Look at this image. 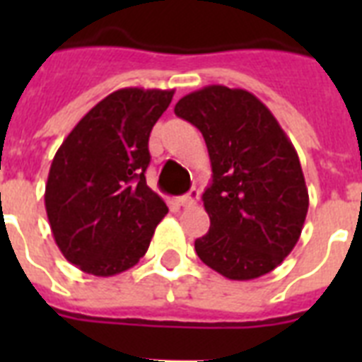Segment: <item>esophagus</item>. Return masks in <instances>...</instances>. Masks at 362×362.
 Segmentation results:
<instances>
[{
  "label": "esophagus",
  "mask_w": 362,
  "mask_h": 362,
  "mask_svg": "<svg viewBox=\"0 0 362 362\" xmlns=\"http://www.w3.org/2000/svg\"><path fill=\"white\" fill-rule=\"evenodd\" d=\"M197 201L199 189H192L187 195H182V197L178 199V204H180V206H193V204H197Z\"/></svg>",
  "instance_id": "34e87169"
}]
</instances>
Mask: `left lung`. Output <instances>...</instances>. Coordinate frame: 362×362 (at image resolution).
Here are the masks:
<instances>
[{"instance_id": "8db88e82", "label": "left lung", "mask_w": 362, "mask_h": 362, "mask_svg": "<svg viewBox=\"0 0 362 362\" xmlns=\"http://www.w3.org/2000/svg\"><path fill=\"white\" fill-rule=\"evenodd\" d=\"M175 115L204 136L212 182L204 189L210 229L199 259L229 280L269 274L291 253L308 212L297 150L253 93L220 84L192 92Z\"/></svg>"}]
</instances>
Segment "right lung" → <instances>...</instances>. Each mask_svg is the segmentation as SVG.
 I'll return each instance as SVG.
<instances>
[{
  "mask_svg": "<svg viewBox=\"0 0 362 362\" xmlns=\"http://www.w3.org/2000/svg\"><path fill=\"white\" fill-rule=\"evenodd\" d=\"M175 90L122 88L99 101L54 156L45 209L64 257L93 276L120 274L146 253L169 212L146 186L148 139Z\"/></svg>",
  "mask_w": 362,
  "mask_h": 362,
  "instance_id": "add662e5",
  "label": "right lung"
}]
</instances>
